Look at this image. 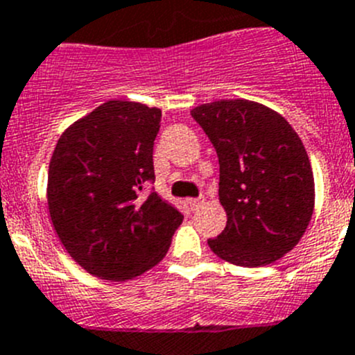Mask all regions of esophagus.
<instances>
[{"label":"esophagus","mask_w":355,"mask_h":355,"mask_svg":"<svg viewBox=\"0 0 355 355\" xmlns=\"http://www.w3.org/2000/svg\"><path fill=\"white\" fill-rule=\"evenodd\" d=\"M204 204V199H190L188 200V206H190L191 211H197Z\"/></svg>","instance_id":"obj_1"}]
</instances>
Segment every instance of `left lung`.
Wrapping results in <instances>:
<instances>
[{"mask_svg": "<svg viewBox=\"0 0 355 355\" xmlns=\"http://www.w3.org/2000/svg\"><path fill=\"white\" fill-rule=\"evenodd\" d=\"M220 164L218 195L227 225L209 248L243 268L271 264L303 237L315 202L313 172L303 142L278 112L220 100L191 110Z\"/></svg>", "mask_w": 355, "mask_h": 355, "instance_id": "obj_1", "label": "left lung"}]
</instances>
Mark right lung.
Here are the masks:
<instances>
[{"instance_id": "add662e5", "label": "right lung", "mask_w": 355, "mask_h": 355, "mask_svg": "<svg viewBox=\"0 0 355 355\" xmlns=\"http://www.w3.org/2000/svg\"><path fill=\"white\" fill-rule=\"evenodd\" d=\"M162 110L110 100L61 135L49 165L52 225L77 264L105 279L135 278L167 253L180 211L155 188Z\"/></svg>"}]
</instances>
